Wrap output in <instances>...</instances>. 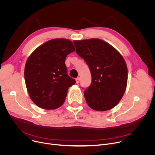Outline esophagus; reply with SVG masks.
Here are the masks:
<instances>
[{
    "label": "esophagus",
    "mask_w": 155,
    "mask_h": 155,
    "mask_svg": "<svg viewBox=\"0 0 155 155\" xmlns=\"http://www.w3.org/2000/svg\"><path fill=\"white\" fill-rule=\"evenodd\" d=\"M75 80H76V83L78 84V83H79V82H80V78H79V77H78V78H77L76 79H75Z\"/></svg>",
    "instance_id": "1"
}]
</instances>
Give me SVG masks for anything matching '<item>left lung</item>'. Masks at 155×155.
Here are the masks:
<instances>
[{"mask_svg":"<svg viewBox=\"0 0 155 155\" xmlns=\"http://www.w3.org/2000/svg\"><path fill=\"white\" fill-rule=\"evenodd\" d=\"M73 42L91 72V84L84 91L87 105L97 111L113 108L126 89L127 68L124 58L114 47L99 38Z\"/></svg>","mask_w":155,"mask_h":155,"instance_id":"8db88e82","label":"left lung"}]
</instances>
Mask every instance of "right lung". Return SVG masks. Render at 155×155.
Here are the masks:
<instances>
[{
  "instance_id": "obj_1",
  "label": "right lung",
  "mask_w": 155,
  "mask_h": 155,
  "mask_svg": "<svg viewBox=\"0 0 155 155\" xmlns=\"http://www.w3.org/2000/svg\"><path fill=\"white\" fill-rule=\"evenodd\" d=\"M75 50L71 40L54 38L43 43L28 58L25 68L26 86L38 107L53 110L64 104L69 87L75 83L67 74L65 60Z\"/></svg>"
}]
</instances>
